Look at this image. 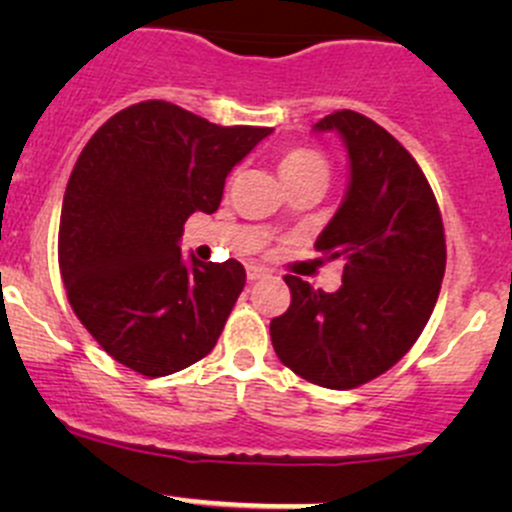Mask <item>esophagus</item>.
Returning a JSON list of instances; mask_svg holds the SVG:
<instances>
[{
    "label": "esophagus",
    "mask_w": 512,
    "mask_h": 512,
    "mask_svg": "<svg viewBox=\"0 0 512 512\" xmlns=\"http://www.w3.org/2000/svg\"><path fill=\"white\" fill-rule=\"evenodd\" d=\"M267 272L262 270V267H257V265H247V280L250 282H257V280H262V277H265Z\"/></svg>",
    "instance_id": "34e87169"
}]
</instances>
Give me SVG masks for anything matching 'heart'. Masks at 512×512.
<instances>
[{"label":"heart","mask_w":512,"mask_h":512,"mask_svg":"<svg viewBox=\"0 0 512 512\" xmlns=\"http://www.w3.org/2000/svg\"><path fill=\"white\" fill-rule=\"evenodd\" d=\"M280 175L287 185L297 183V180L312 178V175H329L327 160L317 156L314 151H307V148H294V151H287L285 156L280 158Z\"/></svg>","instance_id":"1"}]
</instances>
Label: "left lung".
Returning <instances> with one entry per match:
<instances>
[{"label": "left lung", "instance_id": "1", "mask_svg": "<svg viewBox=\"0 0 512 512\" xmlns=\"http://www.w3.org/2000/svg\"><path fill=\"white\" fill-rule=\"evenodd\" d=\"M314 131L339 133L349 156L342 205L314 247L342 260L337 292L287 275L292 304L270 322L287 369L324 389H356L396 364L426 327L446 272V237L426 175L371 118L337 111Z\"/></svg>", "mask_w": 512, "mask_h": 512}]
</instances>
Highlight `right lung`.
I'll return each instance as SVG.
<instances>
[{
  "mask_svg": "<svg viewBox=\"0 0 512 512\" xmlns=\"http://www.w3.org/2000/svg\"><path fill=\"white\" fill-rule=\"evenodd\" d=\"M270 133L143 101L86 143L61 205L59 270L76 317L118 364L156 379L213 352L245 267L183 260V225L218 210L230 170Z\"/></svg>",
  "mask_w": 512,
  "mask_h": 512,
  "instance_id": "obj_1",
  "label": "right lung"
}]
</instances>
